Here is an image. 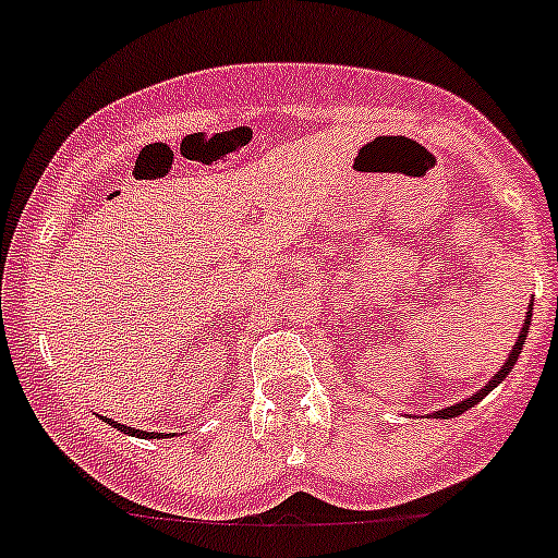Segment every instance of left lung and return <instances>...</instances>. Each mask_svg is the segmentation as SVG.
Here are the masks:
<instances>
[{
    "instance_id": "left-lung-1",
    "label": "left lung",
    "mask_w": 558,
    "mask_h": 558,
    "mask_svg": "<svg viewBox=\"0 0 558 558\" xmlns=\"http://www.w3.org/2000/svg\"><path fill=\"white\" fill-rule=\"evenodd\" d=\"M530 320H532V304H530V312H527V320H524V328H522V333L517 336V344H513V349H511V354H508V360L504 363V368H500L498 373H495L493 378H489V384L485 389H480L476 391V395H471L469 400H463V402H458V405H450V408H445V410H437V418H456V415H461L463 410H469V408H474L476 402L480 400H485V397L489 395V391H493L495 387H498L500 381H504V378L508 376V373H511V368L513 365H517V360H519V354H522V344H524V339H527V333H530Z\"/></svg>"
}]
</instances>
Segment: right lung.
I'll return each instance as SVG.
<instances>
[{
    "label": "right lung",
    "instance_id": "right-lung-1",
    "mask_svg": "<svg viewBox=\"0 0 558 558\" xmlns=\"http://www.w3.org/2000/svg\"><path fill=\"white\" fill-rule=\"evenodd\" d=\"M102 421H108V424L113 426V428H119V432H124V434H132V437H143V439H156V437H163V434H156V432H143V428H132V426H124V424H119V421H110V418H102Z\"/></svg>",
    "mask_w": 558,
    "mask_h": 558
}]
</instances>
